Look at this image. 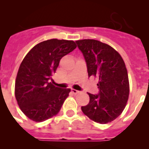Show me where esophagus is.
Here are the masks:
<instances>
[{
  "instance_id": "obj_1",
  "label": "esophagus",
  "mask_w": 149,
  "mask_h": 149,
  "mask_svg": "<svg viewBox=\"0 0 149 149\" xmlns=\"http://www.w3.org/2000/svg\"><path fill=\"white\" fill-rule=\"evenodd\" d=\"M72 93H73V94L76 95V94H78V93H80V91H78V90H76V89H72Z\"/></svg>"
}]
</instances>
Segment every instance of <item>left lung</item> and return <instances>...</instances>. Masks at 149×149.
<instances>
[{"instance_id":"1","label":"left lung","mask_w":149,"mask_h":149,"mask_svg":"<svg viewBox=\"0 0 149 149\" xmlns=\"http://www.w3.org/2000/svg\"><path fill=\"white\" fill-rule=\"evenodd\" d=\"M82 52L89 77L98 79L99 92L88 93L89 102L81 107L83 113L100 124H107L119 116L127 104L129 81L125 64L121 55L111 46L95 39L75 42Z\"/></svg>"}]
</instances>
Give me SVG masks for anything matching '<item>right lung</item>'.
<instances>
[{"mask_svg":"<svg viewBox=\"0 0 149 149\" xmlns=\"http://www.w3.org/2000/svg\"><path fill=\"white\" fill-rule=\"evenodd\" d=\"M77 47L72 40L52 39L35 45L21 63L15 86L18 104L29 119L40 122L58 113L70 89L51 82L62 57Z\"/></svg>","mask_w":149,"mask_h":149,"instance_id":"1","label":"right lung"}]
</instances>
